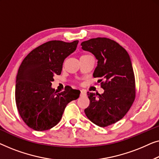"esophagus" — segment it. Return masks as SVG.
I'll return each instance as SVG.
<instances>
[{
  "instance_id": "obj_1",
  "label": "esophagus",
  "mask_w": 159,
  "mask_h": 159,
  "mask_svg": "<svg viewBox=\"0 0 159 159\" xmlns=\"http://www.w3.org/2000/svg\"><path fill=\"white\" fill-rule=\"evenodd\" d=\"M86 90H81L80 91V95H86Z\"/></svg>"
}]
</instances>
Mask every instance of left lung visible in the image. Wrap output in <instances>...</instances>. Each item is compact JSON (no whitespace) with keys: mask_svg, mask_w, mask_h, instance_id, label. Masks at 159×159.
Listing matches in <instances>:
<instances>
[{"mask_svg":"<svg viewBox=\"0 0 159 159\" xmlns=\"http://www.w3.org/2000/svg\"><path fill=\"white\" fill-rule=\"evenodd\" d=\"M80 45L98 60L93 76L105 80L101 84L104 90L102 94L87 93L90 104L85 114L98 126H109L121 120L135 100V76L130 57L122 46L108 38H93Z\"/></svg>","mask_w":159,"mask_h":159,"instance_id":"left-lung-1","label":"left lung"}]
</instances>
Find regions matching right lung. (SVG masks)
<instances>
[{"mask_svg": "<svg viewBox=\"0 0 159 159\" xmlns=\"http://www.w3.org/2000/svg\"><path fill=\"white\" fill-rule=\"evenodd\" d=\"M79 41L52 40L37 47L20 66L16 80L15 99L19 115L30 128L51 129L61 120L69 102L80 91L70 86L57 93L52 88L55 75H60L66 58L76 50Z\"/></svg>", "mask_w": 159, "mask_h": 159, "instance_id": "right-lung-1", "label": "right lung"}]
</instances>
